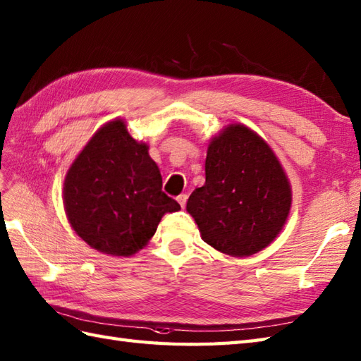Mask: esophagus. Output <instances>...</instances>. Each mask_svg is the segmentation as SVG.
Returning <instances> with one entry per match:
<instances>
[{
  "label": "esophagus",
  "instance_id": "obj_1",
  "mask_svg": "<svg viewBox=\"0 0 361 361\" xmlns=\"http://www.w3.org/2000/svg\"><path fill=\"white\" fill-rule=\"evenodd\" d=\"M187 199H188V196L187 195H179L178 197H176V201H178L179 204H180V207L183 208V207H185V204H187Z\"/></svg>",
  "mask_w": 361,
  "mask_h": 361
}]
</instances>
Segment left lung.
I'll return each instance as SVG.
<instances>
[{"instance_id": "8db88e82", "label": "left lung", "mask_w": 361, "mask_h": 361, "mask_svg": "<svg viewBox=\"0 0 361 361\" xmlns=\"http://www.w3.org/2000/svg\"><path fill=\"white\" fill-rule=\"evenodd\" d=\"M290 204V183L271 148L247 126L230 125L208 145L205 183L187 212L207 244L241 258L274 241Z\"/></svg>"}]
</instances>
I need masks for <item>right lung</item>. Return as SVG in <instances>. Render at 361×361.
I'll return each mask as SVG.
<instances>
[{"instance_id": "obj_1", "label": "right lung", "mask_w": 361, "mask_h": 361, "mask_svg": "<svg viewBox=\"0 0 361 361\" xmlns=\"http://www.w3.org/2000/svg\"><path fill=\"white\" fill-rule=\"evenodd\" d=\"M68 219L95 250L134 255L156 233L165 213L180 205L162 191V176L122 120L92 135L69 168L63 190Z\"/></svg>"}]
</instances>
